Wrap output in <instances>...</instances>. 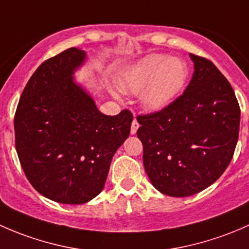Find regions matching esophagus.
Masks as SVG:
<instances>
[{
	"label": "esophagus",
	"mask_w": 249,
	"mask_h": 249,
	"mask_svg": "<svg viewBox=\"0 0 249 249\" xmlns=\"http://www.w3.org/2000/svg\"><path fill=\"white\" fill-rule=\"evenodd\" d=\"M138 128H139V124H138L137 120H134V121L132 122V127H130V133H132V134H135L138 130Z\"/></svg>",
	"instance_id": "esophagus-1"
}]
</instances>
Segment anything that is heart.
<instances>
[{
  "instance_id": "heart-1",
  "label": "heart",
  "mask_w": 249,
  "mask_h": 249,
  "mask_svg": "<svg viewBox=\"0 0 249 249\" xmlns=\"http://www.w3.org/2000/svg\"><path fill=\"white\" fill-rule=\"evenodd\" d=\"M188 74V66L182 58L153 53L125 69L119 85L133 93L142 89L140 97L143 107L157 111L181 93Z\"/></svg>"
}]
</instances>
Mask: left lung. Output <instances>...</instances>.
I'll return each mask as SVG.
<instances>
[{
    "label": "left lung",
    "instance_id": "1",
    "mask_svg": "<svg viewBox=\"0 0 249 249\" xmlns=\"http://www.w3.org/2000/svg\"><path fill=\"white\" fill-rule=\"evenodd\" d=\"M194 73L183 93L160 111L137 117L143 166L169 196L211 186L229 165L240 129V107L229 81L210 60L191 53Z\"/></svg>",
    "mask_w": 249,
    "mask_h": 249
}]
</instances>
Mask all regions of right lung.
Masks as SVG:
<instances>
[{
  "label": "right lung",
  "mask_w": 249,
  "mask_h": 249,
  "mask_svg": "<svg viewBox=\"0 0 249 249\" xmlns=\"http://www.w3.org/2000/svg\"><path fill=\"white\" fill-rule=\"evenodd\" d=\"M85 58V51L71 48L43 62L25 86L14 117L15 148L27 180L61 204H84L103 191L133 121L129 110L102 114L74 81Z\"/></svg>",
  "instance_id": "add662e5"
}]
</instances>
